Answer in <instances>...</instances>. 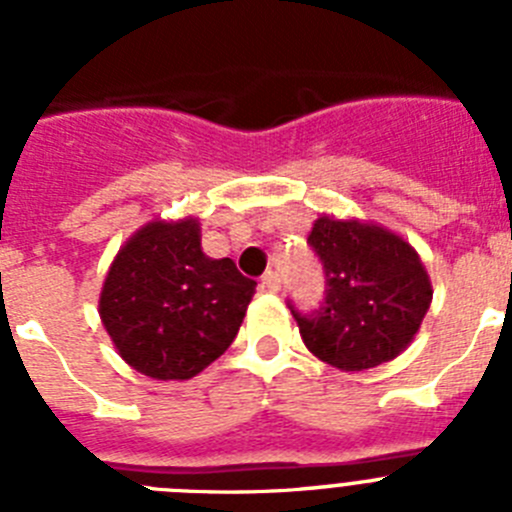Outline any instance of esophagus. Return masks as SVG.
<instances>
[{"label": "esophagus", "instance_id": "obj_1", "mask_svg": "<svg viewBox=\"0 0 512 512\" xmlns=\"http://www.w3.org/2000/svg\"><path fill=\"white\" fill-rule=\"evenodd\" d=\"M261 284H264V289H269V292H279V287H282V279H279L277 271H266L264 277H261Z\"/></svg>", "mask_w": 512, "mask_h": 512}]
</instances>
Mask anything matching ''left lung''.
Wrapping results in <instances>:
<instances>
[{
  "instance_id": "obj_1",
  "label": "left lung",
  "mask_w": 512,
  "mask_h": 512,
  "mask_svg": "<svg viewBox=\"0 0 512 512\" xmlns=\"http://www.w3.org/2000/svg\"><path fill=\"white\" fill-rule=\"evenodd\" d=\"M325 274L318 310H289L325 364L364 372L405 351L431 307V279L400 235L359 220L318 217L307 238Z\"/></svg>"
}]
</instances>
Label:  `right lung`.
I'll return each instance as SVG.
<instances>
[{
    "label": "right lung",
    "mask_w": 512,
    "mask_h": 512,
    "mask_svg": "<svg viewBox=\"0 0 512 512\" xmlns=\"http://www.w3.org/2000/svg\"><path fill=\"white\" fill-rule=\"evenodd\" d=\"M256 282L210 259L200 223H148L120 248L99 315L120 356L153 379H189L238 336Z\"/></svg>",
    "instance_id": "obj_1"
}]
</instances>
